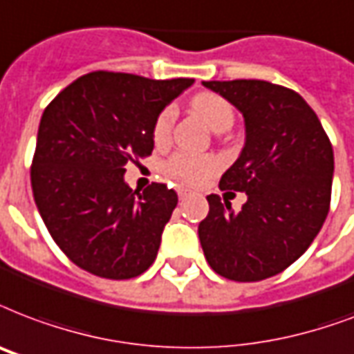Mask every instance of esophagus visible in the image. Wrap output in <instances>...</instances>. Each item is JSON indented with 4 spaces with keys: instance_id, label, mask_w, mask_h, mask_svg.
Here are the masks:
<instances>
[{
    "instance_id": "obj_1",
    "label": "esophagus",
    "mask_w": 354,
    "mask_h": 354,
    "mask_svg": "<svg viewBox=\"0 0 354 354\" xmlns=\"http://www.w3.org/2000/svg\"><path fill=\"white\" fill-rule=\"evenodd\" d=\"M176 191H178V196H180V198H185V196H187L189 193H191V191H189L187 187H178Z\"/></svg>"
}]
</instances>
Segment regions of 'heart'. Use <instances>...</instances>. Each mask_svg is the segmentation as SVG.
<instances>
[{
	"instance_id": "1",
	"label": "heart",
	"mask_w": 354,
	"mask_h": 354,
	"mask_svg": "<svg viewBox=\"0 0 354 354\" xmlns=\"http://www.w3.org/2000/svg\"><path fill=\"white\" fill-rule=\"evenodd\" d=\"M191 107L202 122L213 131H226L234 124V111L230 104L219 94L201 93L191 100ZM174 109L165 107L159 113L152 128V139L156 145H167L171 139ZM219 169V161L213 156H195L178 152L165 163L167 176L180 183H201Z\"/></svg>"
}]
</instances>
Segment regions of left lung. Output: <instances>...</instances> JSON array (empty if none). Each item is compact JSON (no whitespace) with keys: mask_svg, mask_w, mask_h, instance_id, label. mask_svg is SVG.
<instances>
[{"mask_svg":"<svg viewBox=\"0 0 354 354\" xmlns=\"http://www.w3.org/2000/svg\"><path fill=\"white\" fill-rule=\"evenodd\" d=\"M245 118V145L221 178V189L247 202L207 196L198 225L213 271L236 282L269 279L304 254L327 219L334 153L319 118L301 94L261 80L202 81Z\"/></svg>","mask_w":354,"mask_h":354,"instance_id":"obj_1","label":"left lung"}]
</instances>
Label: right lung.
<instances>
[{"mask_svg": "<svg viewBox=\"0 0 354 354\" xmlns=\"http://www.w3.org/2000/svg\"><path fill=\"white\" fill-rule=\"evenodd\" d=\"M193 83L91 72L44 109L31 167L35 204L81 269L124 280L153 263L178 195L165 183L133 191L124 167L152 153L156 118Z\"/></svg>", "mask_w": 354, "mask_h": 354, "instance_id": "obj_1", "label": "right lung"}]
</instances>
